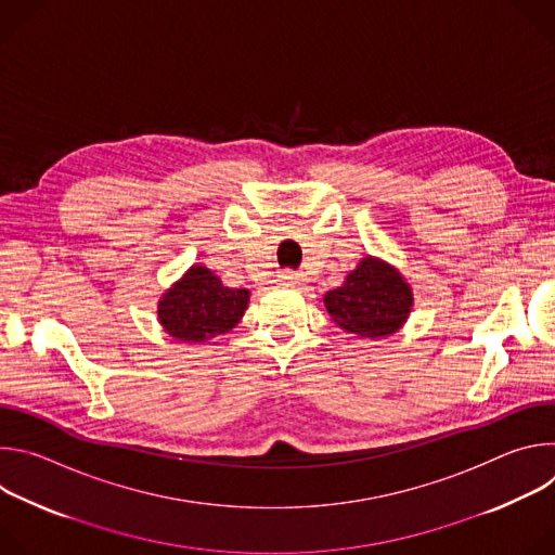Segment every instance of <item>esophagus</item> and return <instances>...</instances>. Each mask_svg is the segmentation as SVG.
Here are the masks:
<instances>
[{
	"instance_id": "obj_1",
	"label": "esophagus",
	"mask_w": 555,
	"mask_h": 555,
	"mask_svg": "<svg viewBox=\"0 0 555 555\" xmlns=\"http://www.w3.org/2000/svg\"><path fill=\"white\" fill-rule=\"evenodd\" d=\"M279 279H281L285 285H305V276H302L300 272H294V270L281 272Z\"/></svg>"
}]
</instances>
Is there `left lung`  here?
Masks as SVG:
<instances>
[{"instance_id": "left-lung-1", "label": "left lung", "mask_w": 555, "mask_h": 555, "mask_svg": "<svg viewBox=\"0 0 555 555\" xmlns=\"http://www.w3.org/2000/svg\"><path fill=\"white\" fill-rule=\"evenodd\" d=\"M323 302L340 330L377 340L404 327L415 298L398 268L366 255L338 289L325 294Z\"/></svg>"}]
</instances>
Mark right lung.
I'll return each instance as SVG.
<instances>
[{
  "instance_id": "right-lung-1",
  "label": "right lung",
  "mask_w": 555,
  "mask_h": 555,
  "mask_svg": "<svg viewBox=\"0 0 555 555\" xmlns=\"http://www.w3.org/2000/svg\"><path fill=\"white\" fill-rule=\"evenodd\" d=\"M248 302V289L225 287L206 266H191L157 300V321L178 343H208L234 330Z\"/></svg>"
}]
</instances>
